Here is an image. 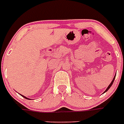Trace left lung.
Listing matches in <instances>:
<instances>
[{
  "instance_id": "1",
  "label": "left lung",
  "mask_w": 124,
  "mask_h": 124,
  "mask_svg": "<svg viewBox=\"0 0 124 124\" xmlns=\"http://www.w3.org/2000/svg\"><path fill=\"white\" fill-rule=\"evenodd\" d=\"M115 78H116V75H115V76H114V78H113V80H112V82H111V83H110V84H109V86H108V88H107L106 90H105V91H104V93H105V92H106L108 91V90H109V88H110V87H111V86H112V84H113V83H114V80H115Z\"/></svg>"
}]
</instances>
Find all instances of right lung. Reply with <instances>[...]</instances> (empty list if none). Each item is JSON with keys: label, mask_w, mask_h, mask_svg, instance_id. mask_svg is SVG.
I'll list each match as a JSON object with an SVG mask.
<instances>
[{"label": "right lung", "mask_w": 124, "mask_h": 124, "mask_svg": "<svg viewBox=\"0 0 124 124\" xmlns=\"http://www.w3.org/2000/svg\"><path fill=\"white\" fill-rule=\"evenodd\" d=\"M20 95H21V94H20ZM21 96H23V97H24V98L27 99V100H30V99H29V98H26V96H23V95H21Z\"/></svg>", "instance_id": "obj_1"}]
</instances>
